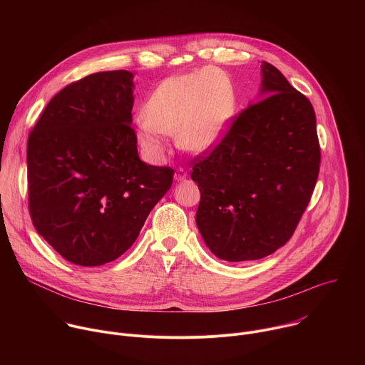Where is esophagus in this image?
Instances as JSON below:
<instances>
[{
	"label": "esophagus",
	"instance_id": "obj_1",
	"mask_svg": "<svg viewBox=\"0 0 365 365\" xmlns=\"http://www.w3.org/2000/svg\"><path fill=\"white\" fill-rule=\"evenodd\" d=\"M186 178H187V173H186L185 169H182V168L176 169V172H175V180L176 182H183V180H186Z\"/></svg>",
	"mask_w": 365,
	"mask_h": 365
}]
</instances>
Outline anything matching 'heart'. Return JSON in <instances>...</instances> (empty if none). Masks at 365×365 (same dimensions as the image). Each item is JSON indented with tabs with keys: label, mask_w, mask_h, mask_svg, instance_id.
Here are the masks:
<instances>
[{
	"label": "heart",
	"mask_w": 365,
	"mask_h": 365,
	"mask_svg": "<svg viewBox=\"0 0 365 365\" xmlns=\"http://www.w3.org/2000/svg\"><path fill=\"white\" fill-rule=\"evenodd\" d=\"M235 113V93L228 76L215 68L173 75L150 93L137 121V138L150 159L165 151V134H176L189 153L212 150L224 138Z\"/></svg>",
	"instance_id": "b5f03b06"
}]
</instances>
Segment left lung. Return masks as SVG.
Here are the masks:
<instances>
[{"instance_id": "obj_1", "label": "left lung", "mask_w": 365, "mask_h": 365, "mask_svg": "<svg viewBox=\"0 0 365 365\" xmlns=\"http://www.w3.org/2000/svg\"><path fill=\"white\" fill-rule=\"evenodd\" d=\"M321 166L310 101L273 65H262L258 102L237 115L207 154L196 155V225L218 258L238 263L273 254L293 235Z\"/></svg>"}]
</instances>
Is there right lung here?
<instances>
[{"instance_id":"add662e5","label":"right lung","mask_w":365,"mask_h":365,"mask_svg":"<svg viewBox=\"0 0 365 365\" xmlns=\"http://www.w3.org/2000/svg\"><path fill=\"white\" fill-rule=\"evenodd\" d=\"M133 76L110 71L69 83L48 101L29 135L33 225L78 266L123 255L173 182V169L138 158Z\"/></svg>"}]
</instances>
